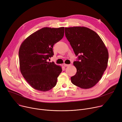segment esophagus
<instances>
[{
	"label": "esophagus",
	"mask_w": 122,
	"mask_h": 122,
	"mask_svg": "<svg viewBox=\"0 0 122 122\" xmlns=\"http://www.w3.org/2000/svg\"><path fill=\"white\" fill-rule=\"evenodd\" d=\"M63 66H64L66 67V66H70V64H66V63H64V64H63Z\"/></svg>",
	"instance_id": "34e87169"
}]
</instances>
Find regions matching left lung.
Here are the masks:
<instances>
[{
    "mask_svg": "<svg viewBox=\"0 0 122 122\" xmlns=\"http://www.w3.org/2000/svg\"><path fill=\"white\" fill-rule=\"evenodd\" d=\"M66 36L78 61L73 62L76 74L71 77L73 84L82 89L94 87L101 80L108 61V52L99 36L84 26L65 27Z\"/></svg>",
    "mask_w": 122,
    "mask_h": 122,
    "instance_id": "1",
    "label": "left lung"
}]
</instances>
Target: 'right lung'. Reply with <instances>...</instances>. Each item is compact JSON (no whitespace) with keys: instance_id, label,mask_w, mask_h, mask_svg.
I'll return each instance as SVG.
<instances>
[{"instance_id":"add662e5","label":"right lung","mask_w":122,"mask_h":122,"mask_svg":"<svg viewBox=\"0 0 122 122\" xmlns=\"http://www.w3.org/2000/svg\"><path fill=\"white\" fill-rule=\"evenodd\" d=\"M64 33V27H43L21 43L19 51L20 71L33 89L46 92L56 85L62 69L48 60L54 55L53 46L63 38Z\"/></svg>"}]
</instances>
